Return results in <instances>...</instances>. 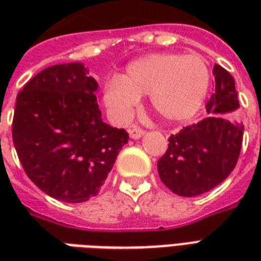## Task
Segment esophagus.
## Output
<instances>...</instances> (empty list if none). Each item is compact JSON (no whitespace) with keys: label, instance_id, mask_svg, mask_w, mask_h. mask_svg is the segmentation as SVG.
<instances>
[{"label":"esophagus","instance_id":"1","mask_svg":"<svg viewBox=\"0 0 261 261\" xmlns=\"http://www.w3.org/2000/svg\"><path fill=\"white\" fill-rule=\"evenodd\" d=\"M128 134H130V137L133 140H138V138H141V137L144 136V130L134 125V127H131L130 130H128Z\"/></svg>","mask_w":261,"mask_h":261}]
</instances>
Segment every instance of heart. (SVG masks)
I'll return each mask as SVG.
<instances>
[{"label": "heart", "instance_id": "b5f03b06", "mask_svg": "<svg viewBox=\"0 0 261 261\" xmlns=\"http://www.w3.org/2000/svg\"><path fill=\"white\" fill-rule=\"evenodd\" d=\"M210 82L207 61L198 54H149L127 65L123 76L109 80L103 100L114 120L125 121L140 96L149 95L152 108L164 119L185 123L201 109Z\"/></svg>", "mask_w": 261, "mask_h": 261}]
</instances>
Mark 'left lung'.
<instances>
[{
  "label": "left lung",
  "mask_w": 261,
  "mask_h": 261,
  "mask_svg": "<svg viewBox=\"0 0 261 261\" xmlns=\"http://www.w3.org/2000/svg\"><path fill=\"white\" fill-rule=\"evenodd\" d=\"M213 74L215 92L205 105L213 116L170 136L168 149L158 161L161 180L177 196H200L218 186L230 175L241 153L243 124L218 116L239 108L235 80L218 64Z\"/></svg>",
  "instance_id": "1"
}]
</instances>
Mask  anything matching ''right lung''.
Wrapping results in <instances>:
<instances>
[{
  "mask_svg": "<svg viewBox=\"0 0 261 261\" xmlns=\"http://www.w3.org/2000/svg\"><path fill=\"white\" fill-rule=\"evenodd\" d=\"M97 82L81 63L51 65L18 93L12 140L26 175L65 202L97 196L120 149L124 128L103 123Z\"/></svg>",
  "mask_w": 261,
  "mask_h": 261,
  "instance_id": "right-lung-1",
  "label": "right lung"
}]
</instances>
